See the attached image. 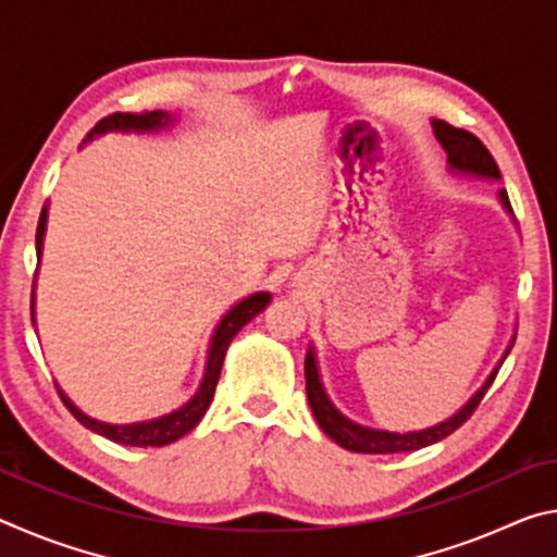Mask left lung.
<instances>
[{
	"mask_svg": "<svg viewBox=\"0 0 557 557\" xmlns=\"http://www.w3.org/2000/svg\"><path fill=\"white\" fill-rule=\"evenodd\" d=\"M432 132H435L437 143L442 149L447 152V169L457 176H471V178H486V182H502V172L494 162V157L488 154V149L479 143V139L471 135L467 129L451 127L445 120H432ZM498 203L504 206V211L513 219V209L511 201H508L506 188H498ZM516 342V329L511 342H508L506 351L498 358V363L494 366V371L486 375V381L479 385V391L471 395V398L461 405V408L449 414L447 420L437 422V425L425 428V430H410V432H391V430H375V428H366L358 425L351 418L336 408V405L329 400V395L324 391L322 383V373H319V361H317V351L314 346H309V351L305 356V379H307V400L309 408H312L314 418L319 422V428L324 430L326 437H332L338 447H344L348 451H361V455H393V451H414L422 449L428 445H435V442L445 440L451 435L459 425H465L469 420V414L476 410V405L482 403L484 393L488 391V385L494 383L498 369L506 361V356L511 354Z\"/></svg>",
	"mask_w": 557,
	"mask_h": 557,
	"instance_id": "1",
	"label": "left lung"
}]
</instances>
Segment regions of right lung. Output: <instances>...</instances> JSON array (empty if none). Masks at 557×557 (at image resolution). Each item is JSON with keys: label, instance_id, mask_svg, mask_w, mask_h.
Masks as SVG:
<instances>
[{"label": "right lung", "instance_id": "1", "mask_svg": "<svg viewBox=\"0 0 557 557\" xmlns=\"http://www.w3.org/2000/svg\"><path fill=\"white\" fill-rule=\"evenodd\" d=\"M178 120L176 112H166V110H152V112H143V115H132V112H115V115L102 117L96 127H92L83 145L92 143L96 137L108 135V132H159L172 127L174 122ZM46 223H49V203L41 209V219H39V228H36V256H39L41 262V252H44V235H46ZM39 275V270H36ZM34 287H36V277H34ZM272 301L270 292H256V295H248L221 317V322L215 324L211 342H209V351H206V366H203V379L199 383V388L188 398L182 408H176L172 412L162 414V418H152V420H143V422H127V425H112V422H102L90 418V414L83 412L78 405H75L69 395L59 388V395L65 408L71 410V414L75 420L81 422L83 428H88L96 435L117 442V445L125 447H164L172 445V442L182 440L184 435H188L196 425H199L201 418L209 410V405L213 400L215 393V383L221 379V369H223V358L225 351H228L231 342L235 338V334L256 319L262 309H265ZM32 322L36 324V312H34V292H32Z\"/></svg>", "mask_w": 557, "mask_h": 557}]
</instances>
